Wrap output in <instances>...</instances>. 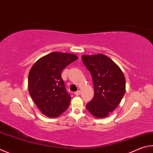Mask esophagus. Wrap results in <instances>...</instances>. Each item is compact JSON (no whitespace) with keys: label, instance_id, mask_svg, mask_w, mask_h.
<instances>
[{"label":"esophagus","instance_id":"1","mask_svg":"<svg viewBox=\"0 0 153 153\" xmlns=\"http://www.w3.org/2000/svg\"><path fill=\"white\" fill-rule=\"evenodd\" d=\"M74 94H75V95H76V96H79V94H80V91H79V90L77 91H76V92H75Z\"/></svg>","mask_w":153,"mask_h":153}]
</instances>
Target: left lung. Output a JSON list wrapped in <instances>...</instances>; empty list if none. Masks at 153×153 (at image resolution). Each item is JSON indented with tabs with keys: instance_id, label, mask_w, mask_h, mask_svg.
Masks as SVG:
<instances>
[{
	"instance_id": "obj_1",
	"label": "left lung",
	"mask_w": 153,
	"mask_h": 153,
	"mask_svg": "<svg viewBox=\"0 0 153 153\" xmlns=\"http://www.w3.org/2000/svg\"><path fill=\"white\" fill-rule=\"evenodd\" d=\"M82 62L92 77L94 96L86 108L96 118H105L120 104L126 90L123 72L113 61L103 54L82 56Z\"/></svg>"
}]
</instances>
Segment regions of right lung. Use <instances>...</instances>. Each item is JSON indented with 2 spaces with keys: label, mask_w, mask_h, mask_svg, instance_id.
Segmentation results:
<instances>
[{
  "label": "right lung",
  "mask_w": 153,
  "mask_h": 153,
  "mask_svg": "<svg viewBox=\"0 0 153 153\" xmlns=\"http://www.w3.org/2000/svg\"><path fill=\"white\" fill-rule=\"evenodd\" d=\"M77 58L72 53L53 52L40 58L30 69L29 94L44 115L56 118L68 109L71 96L66 90L61 73Z\"/></svg>",
  "instance_id": "right-lung-1"
}]
</instances>
